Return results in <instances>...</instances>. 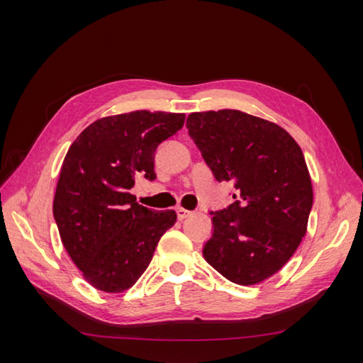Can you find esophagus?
Segmentation results:
<instances>
[{
  "label": "esophagus",
  "instance_id": "1",
  "mask_svg": "<svg viewBox=\"0 0 363 363\" xmlns=\"http://www.w3.org/2000/svg\"><path fill=\"white\" fill-rule=\"evenodd\" d=\"M175 212H177V218L180 219V221H182V219H184V218H188L192 213L189 211H186V208H183V207H177V208H175Z\"/></svg>",
  "mask_w": 363,
  "mask_h": 363
}]
</instances>
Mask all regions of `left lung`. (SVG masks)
<instances>
[{
    "instance_id": "1",
    "label": "left lung",
    "mask_w": 363,
    "mask_h": 363,
    "mask_svg": "<svg viewBox=\"0 0 363 363\" xmlns=\"http://www.w3.org/2000/svg\"><path fill=\"white\" fill-rule=\"evenodd\" d=\"M189 136L218 182H233L235 201L211 212L208 265L236 284H256L298 248L313 203L303 151L280 125L240 111L191 113Z\"/></svg>"
}]
</instances>
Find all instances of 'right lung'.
Returning a JSON list of instances; mask_svg holds the SVG:
<instances>
[{
  "mask_svg": "<svg viewBox=\"0 0 363 363\" xmlns=\"http://www.w3.org/2000/svg\"><path fill=\"white\" fill-rule=\"evenodd\" d=\"M184 113L136 111L86 127L65 156L52 215L63 247L86 281L104 292L133 286L177 215L152 211L130 194L138 175L156 179L157 147Z\"/></svg>",
  "mask_w": 363,
  "mask_h": 363,
  "instance_id": "add662e5",
  "label": "right lung"
}]
</instances>
